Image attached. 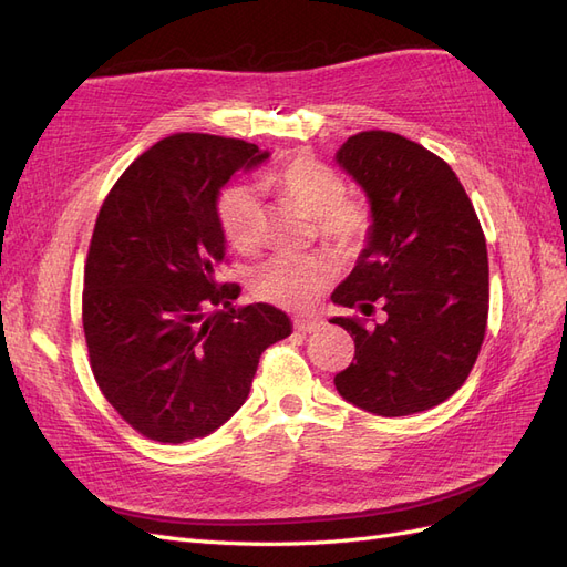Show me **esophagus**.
Returning <instances> with one entry per match:
<instances>
[{
	"label": "esophagus",
	"mask_w": 567,
	"mask_h": 567,
	"mask_svg": "<svg viewBox=\"0 0 567 567\" xmlns=\"http://www.w3.org/2000/svg\"><path fill=\"white\" fill-rule=\"evenodd\" d=\"M293 329L298 333H315V331L323 329V321H319V319H296Z\"/></svg>",
	"instance_id": "1"
}]
</instances>
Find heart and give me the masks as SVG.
<instances>
[{
	"label": "heart",
	"instance_id": "obj_1",
	"mask_svg": "<svg viewBox=\"0 0 567 567\" xmlns=\"http://www.w3.org/2000/svg\"><path fill=\"white\" fill-rule=\"evenodd\" d=\"M262 192L277 194L315 217V227L326 244L340 252L362 250L371 234V208L364 198L348 196L346 182L331 165L312 156H296L260 177ZM217 225L225 241L250 252L262 244L265 213L257 194L246 184H234L217 196ZM336 277V265L326 255H274L250 274L255 298L305 312L317 302Z\"/></svg>",
	"mask_w": 567,
	"mask_h": 567
}]
</instances>
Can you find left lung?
I'll return each instance as SVG.
<instances>
[{
  "label": "left lung",
  "instance_id": "left-lung-1",
  "mask_svg": "<svg viewBox=\"0 0 567 567\" xmlns=\"http://www.w3.org/2000/svg\"><path fill=\"white\" fill-rule=\"evenodd\" d=\"M336 161L367 192L373 225L331 300L364 315L381 300L388 319L369 331L357 319H331L354 338V362L333 383L379 416L433 409L466 383L485 340L483 227L454 169L402 134L359 132Z\"/></svg>",
  "mask_w": 567,
  "mask_h": 567
}]
</instances>
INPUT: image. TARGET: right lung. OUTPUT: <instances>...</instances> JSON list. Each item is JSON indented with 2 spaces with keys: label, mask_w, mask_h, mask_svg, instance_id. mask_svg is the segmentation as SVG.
<instances>
[{
  "label": "right lung",
  "mask_w": 567,
  "mask_h": 567,
  "mask_svg": "<svg viewBox=\"0 0 567 567\" xmlns=\"http://www.w3.org/2000/svg\"><path fill=\"white\" fill-rule=\"evenodd\" d=\"M267 158L244 140L179 132L142 153L101 205L84 262V340L99 390L148 440L217 431L246 402L260 354L290 336L277 307H231L241 288L217 281L219 188Z\"/></svg>",
  "instance_id": "right-lung-1"
}]
</instances>
